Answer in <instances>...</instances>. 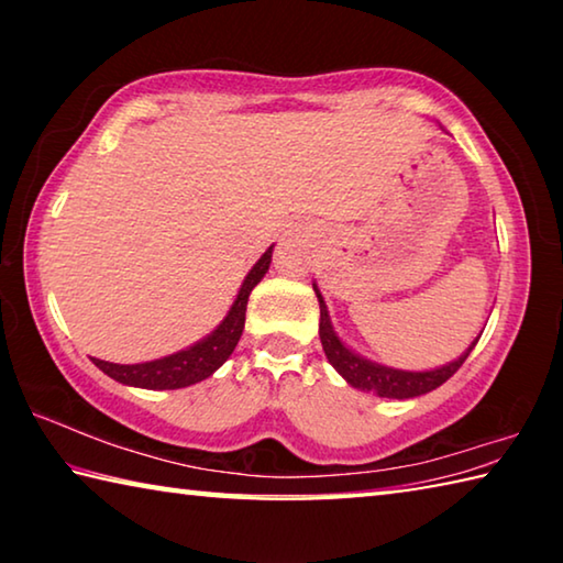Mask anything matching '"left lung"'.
Masks as SVG:
<instances>
[{"mask_svg": "<svg viewBox=\"0 0 563 563\" xmlns=\"http://www.w3.org/2000/svg\"><path fill=\"white\" fill-rule=\"evenodd\" d=\"M316 288L318 302H320V342L322 350H325L328 362L338 373L347 379L352 387L362 389V393H373L377 397H389V399H409V397H419L427 395L444 385L456 369L462 367V362L470 357V352L476 345V338L470 347H466L464 355L456 357L454 362L437 369H427V373H407V369H395V367H385L377 365V362H369L365 357H360L357 352H352L345 342L338 338V332L330 325V316H328V305L322 300V295L318 290V285L312 283Z\"/></svg>", "mask_w": 563, "mask_h": 563, "instance_id": "1", "label": "left lung"}]
</instances>
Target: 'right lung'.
<instances>
[{
  "mask_svg": "<svg viewBox=\"0 0 563 563\" xmlns=\"http://www.w3.org/2000/svg\"><path fill=\"white\" fill-rule=\"evenodd\" d=\"M271 258H273V245L261 255V261L253 265L251 273L245 275L241 290H238V298L231 305V310H228V316L223 318L221 325H218L208 338L198 340L196 345L178 350L174 355L139 362V365H117V362L91 357L93 365L121 385L144 387V389H180L211 377L216 369L231 357L238 340H241L243 325H245L247 295H251L255 285L263 280V275L268 273Z\"/></svg>",
  "mask_w": 563,
  "mask_h": 563,
  "instance_id": "right-lung-1",
  "label": "right lung"
}]
</instances>
